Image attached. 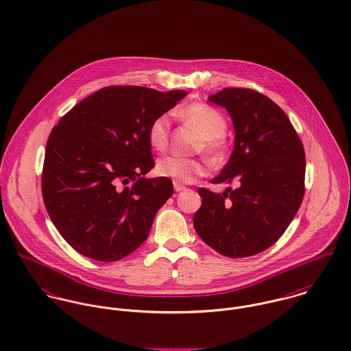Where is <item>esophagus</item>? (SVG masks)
Returning <instances> with one entry per match:
<instances>
[{"label": "esophagus", "instance_id": "1", "mask_svg": "<svg viewBox=\"0 0 351 351\" xmlns=\"http://www.w3.org/2000/svg\"><path fill=\"white\" fill-rule=\"evenodd\" d=\"M186 188L184 186V185H181V184H178V182H174V191H185Z\"/></svg>", "mask_w": 351, "mask_h": 351}]
</instances>
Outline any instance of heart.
<instances>
[{
	"label": "heart",
	"instance_id": "b5f03b06",
	"mask_svg": "<svg viewBox=\"0 0 351 351\" xmlns=\"http://www.w3.org/2000/svg\"><path fill=\"white\" fill-rule=\"evenodd\" d=\"M178 115L202 136V149L206 156L216 162L223 160L228 152V145L223 138L228 123L217 108L206 103H191L181 108ZM169 135L170 118L167 114H160L149 125L147 141L154 150L163 152L167 147ZM206 170V163L202 160L181 158L176 156L165 157L156 165V173L160 177L170 178L178 184H189L197 177L204 176Z\"/></svg>",
	"mask_w": 351,
	"mask_h": 351
}]
</instances>
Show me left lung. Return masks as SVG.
<instances>
[{"label":"left lung","mask_w":351,"mask_h":351,"mask_svg":"<svg viewBox=\"0 0 351 351\" xmlns=\"http://www.w3.org/2000/svg\"><path fill=\"white\" fill-rule=\"evenodd\" d=\"M209 100L225 107L234 149L213 184L237 182L223 194L199 188L193 223L198 236L228 257L260 254L293 220L304 195L306 156L286 112L250 88H223Z\"/></svg>","instance_id":"obj_1"}]
</instances>
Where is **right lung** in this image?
<instances>
[{"instance_id":"add662e5","label":"right lung","mask_w":351,"mask_h":351,"mask_svg":"<svg viewBox=\"0 0 351 351\" xmlns=\"http://www.w3.org/2000/svg\"><path fill=\"white\" fill-rule=\"evenodd\" d=\"M188 95L138 86H110L83 99L51 131L41 191L64 240L97 261H117L149 236L173 194L169 178H145L154 167L150 122Z\"/></svg>"}]
</instances>
